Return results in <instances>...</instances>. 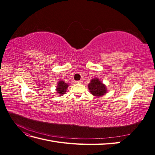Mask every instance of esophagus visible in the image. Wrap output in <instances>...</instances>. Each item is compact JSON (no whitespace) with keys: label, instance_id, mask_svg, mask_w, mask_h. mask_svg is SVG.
I'll list each match as a JSON object with an SVG mask.
<instances>
[{"label":"esophagus","instance_id":"34e87169","mask_svg":"<svg viewBox=\"0 0 155 155\" xmlns=\"http://www.w3.org/2000/svg\"><path fill=\"white\" fill-rule=\"evenodd\" d=\"M76 83H79V84H81V83H82V81H81V80H79V81H76Z\"/></svg>","mask_w":155,"mask_h":155}]
</instances>
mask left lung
<instances>
[{
    "mask_svg": "<svg viewBox=\"0 0 155 155\" xmlns=\"http://www.w3.org/2000/svg\"><path fill=\"white\" fill-rule=\"evenodd\" d=\"M88 88L92 94L96 97L103 96L107 92L105 84L97 78L92 79L88 85Z\"/></svg>",
    "mask_w": 155,
    "mask_h": 155,
    "instance_id": "1",
    "label": "left lung"
}]
</instances>
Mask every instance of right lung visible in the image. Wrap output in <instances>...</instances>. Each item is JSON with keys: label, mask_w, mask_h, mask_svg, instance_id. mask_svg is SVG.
Listing matches in <instances>:
<instances>
[{"label": "right lung", "mask_w": 155, "mask_h": 155, "mask_svg": "<svg viewBox=\"0 0 155 155\" xmlns=\"http://www.w3.org/2000/svg\"><path fill=\"white\" fill-rule=\"evenodd\" d=\"M69 85L63 81H59L58 83V86L56 87V91L59 94L58 96H63L67 91V89Z\"/></svg>", "instance_id": "1"}]
</instances>
